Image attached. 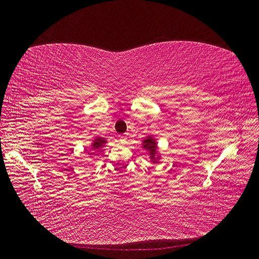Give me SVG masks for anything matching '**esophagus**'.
I'll return each mask as SVG.
<instances>
[{
  "label": "esophagus",
  "mask_w": 259,
  "mask_h": 259,
  "mask_svg": "<svg viewBox=\"0 0 259 259\" xmlns=\"http://www.w3.org/2000/svg\"><path fill=\"white\" fill-rule=\"evenodd\" d=\"M127 140H128V138H127L126 136H122V137H120V138H119V142L121 143V144H126V143H127Z\"/></svg>",
  "instance_id": "esophagus-1"
}]
</instances>
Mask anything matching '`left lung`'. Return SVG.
<instances>
[{
  "label": "left lung",
  "instance_id": "8db88e82",
  "mask_svg": "<svg viewBox=\"0 0 259 259\" xmlns=\"http://www.w3.org/2000/svg\"><path fill=\"white\" fill-rule=\"evenodd\" d=\"M150 142H151V139H147L146 140V144L144 145V148H146V147H148V148H150L151 150H154L155 148H156V144H150Z\"/></svg>",
  "mask_w": 259,
  "mask_h": 259
}]
</instances>
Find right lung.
Wrapping results in <instances>:
<instances>
[{
	"label": "right lung",
	"instance_id": "right-lung-1",
	"mask_svg": "<svg viewBox=\"0 0 259 259\" xmlns=\"http://www.w3.org/2000/svg\"><path fill=\"white\" fill-rule=\"evenodd\" d=\"M103 144V140L101 139H97L96 140V143L94 144V149H97V148H100Z\"/></svg>",
	"mask_w": 259,
	"mask_h": 259
}]
</instances>
